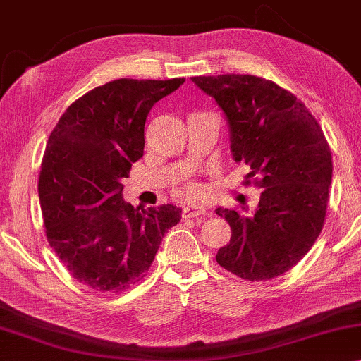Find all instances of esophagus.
Returning <instances> with one entry per match:
<instances>
[{
  "mask_svg": "<svg viewBox=\"0 0 361 361\" xmlns=\"http://www.w3.org/2000/svg\"><path fill=\"white\" fill-rule=\"evenodd\" d=\"M205 215L204 205H188L183 209V219H194V216Z\"/></svg>",
  "mask_w": 361,
  "mask_h": 361,
  "instance_id": "obj_1",
  "label": "esophagus"
}]
</instances>
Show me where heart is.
Listing matches in <instances>:
<instances>
[{
	"mask_svg": "<svg viewBox=\"0 0 361 361\" xmlns=\"http://www.w3.org/2000/svg\"><path fill=\"white\" fill-rule=\"evenodd\" d=\"M201 192H202L201 186H199V183H196V181H188L186 185L183 186V191H181L183 196L188 199H196L201 196Z\"/></svg>",
	"mask_w": 361,
	"mask_h": 361,
	"instance_id": "1",
	"label": "heart"
}]
</instances>
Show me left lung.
<instances>
[{
  "label": "left lung",
  "mask_w": 361,
  "mask_h": 361,
  "mask_svg": "<svg viewBox=\"0 0 361 361\" xmlns=\"http://www.w3.org/2000/svg\"><path fill=\"white\" fill-rule=\"evenodd\" d=\"M230 125L236 162L262 188L254 212L216 209L231 226L216 262L247 281H268L302 260L323 230L333 156L318 120L300 99L271 80L225 73L194 77ZM250 185V180L244 181Z\"/></svg>",
  "instance_id": "8db88e82"
}]
</instances>
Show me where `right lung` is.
I'll return each instance as SVG.
<instances>
[{"instance_id":"obj_1","label":"right lung","mask_w":361,"mask_h":361,"mask_svg":"<svg viewBox=\"0 0 361 361\" xmlns=\"http://www.w3.org/2000/svg\"><path fill=\"white\" fill-rule=\"evenodd\" d=\"M185 78H118L72 102L51 131L38 178L47 239L68 273L96 293L146 276L181 209L133 207L122 180L142 157L151 107Z\"/></svg>"}]
</instances>
